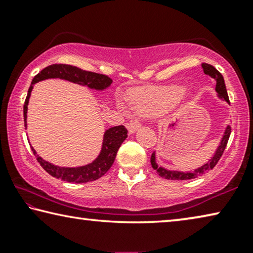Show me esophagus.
I'll use <instances>...</instances> for the list:
<instances>
[{
    "instance_id": "obj_1",
    "label": "esophagus",
    "mask_w": 253,
    "mask_h": 253,
    "mask_svg": "<svg viewBox=\"0 0 253 253\" xmlns=\"http://www.w3.org/2000/svg\"><path fill=\"white\" fill-rule=\"evenodd\" d=\"M126 127L128 128V130H129V133H135L139 127H141V122L137 119H134V120H130V122L127 123Z\"/></svg>"
}]
</instances>
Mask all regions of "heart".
<instances>
[{"instance_id": "heart-1", "label": "heart", "mask_w": 253, "mask_h": 253, "mask_svg": "<svg viewBox=\"0 0 253 253\" xmlns=\"http://www.w3.org/2000/svg\"><path fill=\"white\" fill-rule=\"evenodd\" d=\"M183 95L180 87H172L158 93L134 92L130 94V102L139 112H150L157 109L174 104Z\"/></svg>"}]
</instances>
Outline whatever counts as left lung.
<instances>
[{"mask_svg":"<svg viewBox=\"0 0 253 253\" xmlns=\"http://www.w3.org/2000/svg\"><path fill=\"white\" fill-rule=\"evenodd\" d=\"M202 68H203V71H205V74L209 75V76L216 79V82H217L216 90L218 93V96H219L220 99H224L227 103H229L228 94H227V90H226V86H225L223 75H221L219 71H218L213 66L209 65V63L203 62ZM231 131H232L231 126H227V128H226V130H225L223 139H221V142H220V145L218 146V149L216 151V153H214V156L212 157V159L209 160L206 165H203L202 167L195 169L194 171H192V172L169 171V170H166V169L161 168V167H158V165L156 164V154H154V153H152V156H151V165H152L154 170L157 171V174L161 176V177H164V178H166V179H172V180L193 179V178H195V177L201 176L202 174H205V172L211 170V169H212L214 166L217 165V163L219 161L221 156H223L226 145H227V142H228L229 135H231Z\"/></svg>","mask_w":253,"mask_h":253,"instance_id":"obj_1","label":"left lung"}]
</instances>
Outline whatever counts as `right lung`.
Wrapping results in <instances>:
<instances>
[{
	"label": "right lung",
	"instance_id": "right-lung-1",
	"mask_svg": "<svg viewBox=\"0 0 253 253\" xmlns=\"http://www.w3.org/2000/svg\"><path fill=\"white\" fill-rule=\"evenodd\" d=\"M47 78H61L66 79V81L77 83V84L88 86L90 88L95 89H103L108 87L111 84L112 81L110 77L105 76L102 74L92 73V71L83 70L81 68L70 66V65H63V63H55V65L47 66L46 68L36 75L34 77L32 85L28 89L27 97L25 100L24 104V122L26 126V118H27V105L30 96V92H32L33 86L35 83L40 81H44ZM128 130L125 126L120 125L116 127H111L104 133L103 137V145L102 150H101L100 156L93 161L92 164L83 166V167L77 168H63L59 167V166H54L47 161L43 160L42 158L36 156L35 150L32 148V151L36 156V159L39 161L40 165L44 168V170L48 172L51 176L59 178L61 180H65L68 183H87L92 182L100 178L103 176L109 169L111 168L112 164L116 159L117 152L118 149L122 145V143L125 141L127 137Z\"/></svg>",
	"mask_w": 253,
	"mask_h": 253
}]
</instances>
